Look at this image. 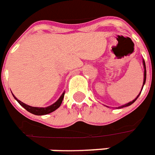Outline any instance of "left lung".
<instances>
[{"instance_id": "1", "label": "left lung", "mask_w": 155, "mask_h": 155, "mask_svg": "<svg viewBox=\"0 0 155 155\" xmlns=\"http://www.w3.org/2000/svg\"><path fill=\"white\" fill-rule=\"evenodd\" d=\"M142 63H143V66H144V80H143V84H142V88H143V86H144L145 83H146V79H147V70H146V63H145V61H144V59H143V61H142ZM140 94H141V92H140L139 94H138V96H137V97H136V98H135L134 100V101H132L129 102V103H127V104H124V105H121V106H120V107H118L117 108H125V107H127V106H130V105H131V104H132L134 103V102L135 101H136V100L137 99V97H139V95H140Z\"/></svg>"}]
</instances>
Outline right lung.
Instances as JSON below:
<instances>
[{
  "mask_svg": "<svg viewBox=\"0 0 155 155\" xmlns=\"http://www.w3.org/2000/svg\"><path fill=\"white\" fill-rule=\"evenodd\" d=\"M64 93L65 92H63V94L61 95V97H59V99L55 102V103H54L53 104L51 105L48 106V107H46V108H39V107H32V106L28 105V104H25V103H23L21 101L18 100L14 96L13 97L15 98V100H17V101L18 103L20 104L22 106L23 108L26 109L28 112H30V113H33V114H35V115H38V116H42V115H46V114H48V113H51L52 112H54V110H56L57 108H59V106L61 105V104L63 102V97H64Z\"/></svg>",
  "mask_w": 155,
  "mask_h": 155,
  "instance_id": "1",
  "label": "right lung"
}]
</instances>
